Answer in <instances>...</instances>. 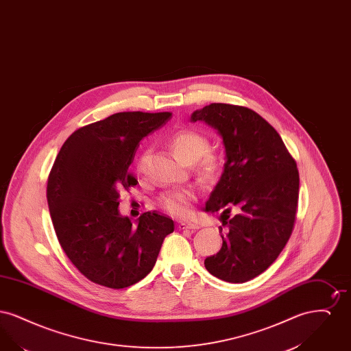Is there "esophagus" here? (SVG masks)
<instances>
[{
    "mask_svg": "<svg viewBox=\"0 0 351 351\" xmlns=\"http://www.w3.org/2000/svg\"><path fill=\"white\" fill-rule=\"evenodd\" d=\"M179 229H189V230H196L200 229V225L195 222H179Z\"/></svg>",
    "mask_w": 351,
    "mask_h": 351,
    "instance_id": "obj_1",
    "label": "esophagus"
}]
</instances>
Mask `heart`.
I'll return each mask as SVG.
<instances>
[{"mask_svg":"<svg viewBox=\"0 0 351 351\" xmlns=\"http://www.w3.org/2000/svg\"><path fill=\"white\" fill-rule=\"evenodd\" d=\"M169 142L175 155L182 162L186 165L197 163V172L202 180L212 182L219 175L221 160L216 154L208 152L210 143L205 135L193 130H179L171 135ZM147 159V152L139 155L136 162L138 172H145ZM193 197L195 193L191 189H173L165 192L158 202L168 213L183 217L188 213V202Z\"/></svg>","mask_w":351,"mask_h":351,"instance_id":"b5f03b06","label":"heart"}]
</instances>
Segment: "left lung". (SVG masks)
I'll list each match as a JSON object with an SVG mask.
<instances>
[{
    "label": "left lung",
    "mask_w": 351,
    "mask_h": 351,
    "mask_svg": "<svg viewBox=\"0 0 351 351\" xmlns=\"http://www.w3.org/2000/svg\"><path fill=\"white\" fill-rule=\"evenodd\" d=\"M197 121L216 129L225 147L223 171L205 212H221L228 233L204 265L221 280L245 283L275 262L291 237L299 171L280 135L249 108L210 104L191 114V122ZM232 206L237 215L229 219Z\"/></svg>",
    "instance_id": "1"
}]
</instances>
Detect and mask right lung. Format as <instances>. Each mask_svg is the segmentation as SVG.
Listing matches in <instances>:
<instances>
[{"mask_svg":"<svg viewBox=\"0 0 351 351\" xmlns=\"http://www.w3.org/2000/svg\"><path fill=\"white\" fill-rule=\"evenodd\" d=\"M171 116L116 113L71 134L55 159L47 183L53 229L69 261L93 283L114 289L138 283L175 229L155 210L134 223L118 208L121 189L138 183L129 167L139 142Z\"/></svg>","mask_w":351,"mask_h":351,"instance_id":"1","label":"right lung"}]
</instances>
